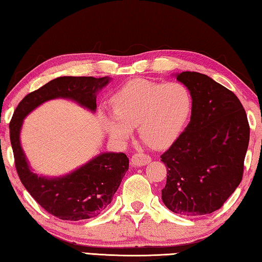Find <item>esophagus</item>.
Wrapping results in <instances>:
<instances>
[{
    "mask_svg": "<svg viewBox=\"0 0 262 262\" xmlns=\"http://www.w3.org/2000/svg\"><path fill=\"white\" fill-rule=\"evenodd\" d=\"M151 161V157L149 155H145L143 152H136L132 156L130 162L134 166H144Z\"/></svg>",
    "mask_w": 262,
    "mask_h": 262,
    "instance_id": "34e87169",
    "label": "esophagus"
}]
</instances>
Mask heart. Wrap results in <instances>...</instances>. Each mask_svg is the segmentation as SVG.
<instances>
[{
    "instance_id": "heart-1",
    "label": "heart",
    "mask_w": 262,
    "mask_h": 262,
    "mask_svg": "<svg viewBox=\"0 0 262 262\" xmlns=\"http://www.w3.org/2000/svg\"><path fill=\"white\" fill-rule=\"evenodd\" d=\"M112 115H104L103 126L111 140L125 142L130 128L154 148L171 144L188 121L192 95L180 82L157 83L130 79L118 89L111 99Z\"/></svg>"
}]
</instances>
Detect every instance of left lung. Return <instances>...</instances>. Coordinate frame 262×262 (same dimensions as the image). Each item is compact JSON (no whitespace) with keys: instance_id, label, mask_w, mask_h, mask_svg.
I'll use <instances>...</instances> for the list:
<instances>
[{"instance_id":"obj_1","label":"left lung","mask_w":262,"mask_h":262,"mask_svg":"<svg viewBox=\"0 0 262 262\" xmlns=\"http://www.w3.org/2000/svg\"><path fill=\"white\" fill-rule=\"evenodd\" d=\"M177 79L190 91L192 115L161 156L167 167L162 200L179 215L211 214L243 179L250 125L237 96L207 75L184 72Z\"/></svg>"}]
</instances>
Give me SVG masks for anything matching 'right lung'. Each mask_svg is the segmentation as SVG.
Instances as JSON below:
<instances>
[{
  "instance_id": "add662e5",
  "label": "right lung",
  "mask_w": 262,
  "mask_h": 262,
  "mask_svg": "<svg viewBox=\"0 0 262 262\" xmlns=\"http://www.w3.org/2000/svg\"><path fill=\"white\" fill-rule=\"evenodd\" d=\"M108 81L107 76L57 77L26 95L9 123L15 166L21 184L48 214L60 220L81 221L100 214L120 186L129 166V159L125 154L106 152L62 178L38 177L30 170L20 147L19 132L23 119L43 101L54 98L73 99L95 111L96 92Z\"/></svg>"
}]
</instances>
